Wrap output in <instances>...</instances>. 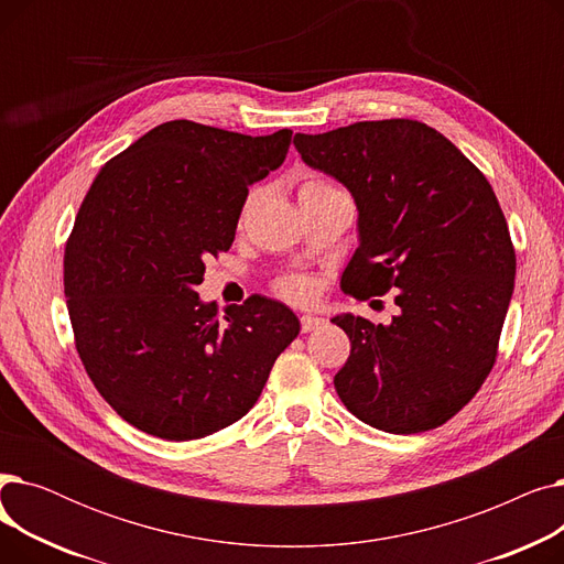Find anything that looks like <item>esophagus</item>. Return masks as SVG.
Instances as JSON below:
<instances>
[{
  "label": "esophagus",
  "mask_w": 564,
  "mask_h": 564,
  "mask_svg": "<svg viewBox=\"0 0 564 564\" xmlns=\"http://www.w3.org/2000/svg\"><path fill=\"white\" fill-rule=\"evenodd\" d=\"M300 324H302V332H304V334H311V332H315V329L322 327L324 319H322V317H313V315H302V317H300Z\"/></svg>",
  "instance_id": "34e87169"
}]
</instances>
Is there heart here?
<instances>
[{"instance_id": "1", "label": "heart", "mask_w": 564, "mask_h": 564, "mask_svg": "<svg viewBox=\"0 0 564 564\" xmlns=\"http://www.w3.org/2000/svg\"><path fill=\"white\" fill-rule=\"evenodd\" d=\"M322 194H345L338 185H334L332 181H327V177H319V175H304L300 181V187H297V196L300 200L304 198H311V196H322ZM253 196L251 194L245 205H242V213H240V224L245 221L249 207L253 205ZM276 294L292 304H308L313 297H315V283L304 276V274H290V276H283L281 281H276Z\"/></svg>"}]
</instances>
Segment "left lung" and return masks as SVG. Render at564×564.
I'll return each instance as SVG.
<instances>
[{
	"mask_svg": "<svg viewBox=\"0 0 564 564\" xmlns=\"http://www.w3.org/2000/svg\"><path fill=\"white\" fill-rule=\"evenodd\" d=\"M302 160L357 200L361 245L343 290H393L389 327L359 315L336 393L359 421L416 434L451 421L489 377L514 290L517 256L498 198L459 148L411 118L294 134Z\"/></svg>",
	"mask_w": 564,
	"mask_h": 564,
	"instance_id": "8db88e82",
	"label": "left lung"
}]
</instances>
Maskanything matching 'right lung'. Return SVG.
<instances>
[{"label": "right lung", "mask_w": 564, "mask_h": 564, "mask_svg": "<svg viewBox=\"0 0 564 564\" xmlns=\"http://www.w3.org/2000/svg\"><path fill=\"white\" fill-rule=\"evenodd\" d=\"M292 130L267 137L169 121L111 158L64 253L75 347L105 402L166 441L215 434L256 404L297 338L288 306L253 294L221 317L196 285L228 251L249 187L276 171Z\"/></svg>", "instance_id": "add662e5"}]
</instances>
